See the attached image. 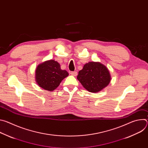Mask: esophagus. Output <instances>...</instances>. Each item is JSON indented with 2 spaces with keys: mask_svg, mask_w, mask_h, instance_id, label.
<instances>
[{
  "mask_svg": "<svg viewBox=\"0 0 148 148\" xmlns=\"http://www.w3.org/2000/svg\"><path fill=\"white\" fill-rule=\"evenodd\" d=\"M70 74H71L73 76H76L77 75V73L76 71H71L70 73Z\"/></svg>",
  "mask_w": 148,
  "mask_h": 148,
  "instance_id": "obj_1",
  "label": "esophagus"
}]
</instances>
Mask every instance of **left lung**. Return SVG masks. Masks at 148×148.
Returning a JSON list of instances; mask_svg holds the SVG:
<instances>
[{
	"instance_id": "1",
	"label": "left lung",
	"mask_w": 148,
	"mask_h": 148,
	"mask_svg": "<svg viewBox=\"0 0 148 148\" xmlns=\"http://www.w3.org/2000/svg\"><path fill=\"white\" fill-rule=\"evenodd\" d=\"M77 78L84 88L90 92L96 93L108 86L111 77L105 65L99 62L91 61L84 64Z\"/></svg>"
}]
</instances>
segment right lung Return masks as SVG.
<instances>
[{
    "label": "right lung",
    "mask_w": 148,
    "mask_h": 148,
    "mask_svg": "<svg viewBox=\"0 0 148 148\" xmlns=\"http://www.w3.org/2000/svg\"><path fill=\"white\" fill-rule=\"evenodd\" d=\"M68 75V72L61 70L57 61L50 60L38 65L35 71V80L41 88L53 91Z\"/></svg>",
    "instance_id": "add662e5"
}]
</instances>
